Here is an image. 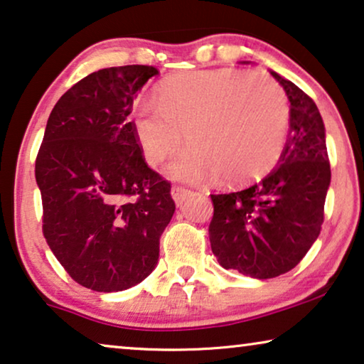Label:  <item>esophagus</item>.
Wrapping results in <instances>:
<instances>
[{"mask_svg": "<svg viewBox=\"0 0 364 364\" xmlns=\"http://www.w3.org/2000/svg\"><path fill=\"white\" fill-rule=\"evenodd\" d=\"M171 195H172L173 202L177 203V207H181V205L186 202L188 197H191V191H188V188H186V187H172Z\"/></svg>", "mask_w": 364, "mask_h": 364, "instance_id": "1", "label": "esophagus"}]
</instances>
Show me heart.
<instances>
[{"mask_svg":"<svg viewBox=\"0 0 364 364\" xmlns=\"http://www.w3.org/2000/svg\"><path fill=\"white\" fill-rule=\"evenodd\" d=\"M289 119L287 97L276 80L221 68L167 77L157 105L136 107L131 124L152 167L171 157L187 133L192 146L167 169L173 178L212 181L223 173L231 183H251L281 159Z\"/></svg>","mask_w":364,"mask_h":364,"instance_id":"b5f03b06","label":"heart"}]
</instances>
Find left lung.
<instances>
[{
  "mask_svg": "<svg viewBox=\"0 0 364 364\" xmlns=\"http://www.w3.org/2000/svg\"><path fill=\"white\" fill-rule=\"evenodd\" d=\"M251 64V62H241ZM291 103V124L277 167L250 188L212 195L208 235L225 269L271 279L296 267L323 223L330 162L325 124L314 100L271 70Z\"/></svg>",
  "mask_w": 364,
  "mask_h": 364,
  "instance_id": "left-lung-1",
  "label": "left lung"
}]
</instances>
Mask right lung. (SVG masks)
<instances>
[{"instance_id": "right-lung-1", "label": "right lung", "mask_w": 364, "mask_h": 364, "mask_svg": "<svg viewBox=\"0 0 364 364\" xmlns=\"http://www.w3.org/2000/svg\"><path fill=\"white\" fill-rule=\"evenodd\" d=\"M149 65L93 72L62 95L47 119L36 182L42 231L73 281L118 292L156 269L176 203L171 183L146 164L128 114Z\"/></svg>"}]
</instances>
